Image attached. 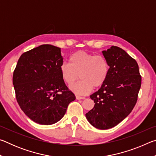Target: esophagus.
I'll list each match as a JSON object with an SVG mask.
<instances>
[{
	"label": "esophagus",
	"instance_id": "esophagus-1",
	"mask_svg": "<svg viewBox=\"0 0 156 156\" xmlns=\"http://www.w3.org/2000/svg\"><path fill=\"white\" fill-rule=\"evenodd\" d=\"M76 99H77V100H83V99H84V98H84V97H83V96H76Z\"/></svg>",
	"mask_w": 156,
	"mask_h": 156
}]
</instances>
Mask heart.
Segmentation results:
<instances>
[{"label": "heart", "mask_w": 156, "mask_h": 156, "mask_svg": "<svg viewBox=\"0 0 156 156\" xmlns=\"http://www.w3.org/2000/svg\"><path fill=\"white\" fill-rule=\"evenodd\" d=\"M69 60V64L62 62L59 69L62 80L69 85L74 83L80 75L81 80L70 87L73 93L80 96L87 95L93 87L98 88L106 82L109 65L105 56L78 51Z\"/></svg>", "instance_id": "b5f03b06"}]
</instances>
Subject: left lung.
Returning a JSON list of instances; mask_svg holds the SVG:
<instances>
[{
    "instance_id": "obj_1",
    "label": "left lung",
    "mask_w": 156,
    "mask_h": 156,
    "mask_svg": "<svg viewBox=\"0 0 156 156\" xmlns=\"http://www.w3.org/2000/svg\"><path fill=\"white\" fill-rule=\"evenodd\" d=\"M102 54L109 62V76L99 90L90 96L95 105L86 118L94 127L104 130L116 126L131 112L142 78L138 63L125 50L112 46Z\"/></svg>"
}]
</instances>
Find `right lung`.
<instances>
[{"label":"right lung","instance_id":"right-lung-1","mask_svg":"<svg viewBox=\"0 0 156 156\" xmlns=\"http://www.w3.org/2000/svg\"><path fill=\"white\" fill-rule=\"evenodd\" d=\"M62 62L60 48L42 44L23 53L14 69L13 84L18 103L26 115L40 125L59 121L76 99L60 75Z\"/></svg>","mask_w":156,"mask_h":156}]
</instances>
